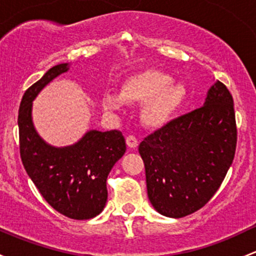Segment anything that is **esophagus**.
<instances>
[{
	"label": "esophagus",
	"mask_w": 256,
	"mask_h": 256,
	"mask_svg": "<svg viewBox=\"0 0 256 256\" xmlns=\"http://www.w3.org/2000/svg\"><path fill=\"white\" fill-rule=\"evenodd\" d=\"M126 144L130 148H136L137 144H138V141H137V137L134 135H130L126 137Z\"/></svg>",
	"instance_id": "obj_1"
}]
</instances>
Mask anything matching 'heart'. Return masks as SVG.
Masks as SVG:
<instances>
[{
    "mask_svg": "<svg viewBox=\"0 0 256 256\" xmlns=\"http://www.w3.org/2000/svg\"><path fill=\"white\" fill-rule=\"evenodd\" d=\"M168 74L158 70H146L128 77L121 84L120 94L108 92L103 96V108L109 112H119L124 102L144 104L142 121L150 128H162L182 106L186 88L172 82Z\"/></svg>",
    "mask_w": 256,
    "mask_h": 256,
    "instance_id": "heart-1",
    "label": "heart"
}]
</instances>
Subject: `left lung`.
<instances>
[{"instance_id": "obj_1", "label": "left lung", "mask_w": 256, "mask_h": 256, "mask_svg": "<svg viewBox=\"0 0 256 256\" xmlns=\"http://www.w3.org/2000/svg\"><path fill=\"white\" fill-rule=\"evenodd\" d=\"M236 147L232 94L217 80L204 106L172 120L140 144L156 211L180 218L205 206L222 184Z\"/></svg>"}]
</instances>
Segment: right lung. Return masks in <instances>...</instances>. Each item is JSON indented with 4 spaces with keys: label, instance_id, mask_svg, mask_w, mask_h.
Segmentation results:
<instances>
[{
    "label": "right lung",
    "instance_id": "obj_1",
    "mask_svg": "<svg viewBox=\"0 0 256 256\" xmlns=\"http://www.w3.org/2000/svg\"><path fill=\"white\" fill-rule=\"evenodd\" d=\"M68 71V64L51 67L22 98L18 126L20 152L24 169L42 198L64 216L90 220L106 204V179L126 150L119 130H90L77 144L67 147L48 144L32 120L33 100L51 80Z\"/></svg>",
    "mask_w": 256,
    "mask_h": 256
}]
</instances>
